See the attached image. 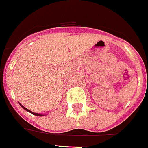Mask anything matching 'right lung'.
Wrapping results in <instances>:
<instances>
[{
	"mask_svg": "<svg viewBox=\"0 0 148 148\" xmlns=\"http://www.w3.org/2000/svg\"><path fill=\"white\" fill-rule=\"evenodd\" d=\"M20 106H21L22 107H23V109H24V110H25L26 111H27V112H30L31 113V114H34V115H36V116H44V114H38V113H35V112H31V111H30V110H27V108H25V107H23V105H22L21 103H20Z\"/></svg>",
	"mask_w": 148,
	"mask_h": 148,
	"instance_id": "1",
	"label": "right lung"
}]
</instances>
